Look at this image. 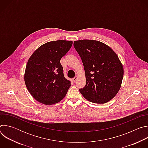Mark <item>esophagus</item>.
<instances>
[{"mask_svg":"<svg viewBox=\"0 0 148 148\" xmlns=\"http://www.w3.org/2000/svg\"><path fill=\"white\" fill-rule=\"evenodd\" d=\"M77 78H78V77H77V76H75V77H74V78H73V81L74 82H75V81H77Z\"/></svg>","mask_w":148,"mask_h":148,"instance_id":"esophagus-1","label":"esophagus"}]
</instances>
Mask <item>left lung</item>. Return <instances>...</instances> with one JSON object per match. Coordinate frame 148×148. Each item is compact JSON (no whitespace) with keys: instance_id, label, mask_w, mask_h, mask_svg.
I'll return each mask as SVG.
<instances>
[{"instance_id":"left-lung-1","label":"left lung","mask_w":148,"mask_h":148,"mask_svg":"<svg viewBox=\"0 0 148 148\" xmlns=\"http://www.w3.org/2000/svg\"><path fill=\"white\" fill-rule=\"evenodd\" d=\"M74 47L79 55L86 71V84L79 92L88 101L104 103L119 91L123 69L111 48L97 40L74 41Z\"/></svg>"}]
</instances>
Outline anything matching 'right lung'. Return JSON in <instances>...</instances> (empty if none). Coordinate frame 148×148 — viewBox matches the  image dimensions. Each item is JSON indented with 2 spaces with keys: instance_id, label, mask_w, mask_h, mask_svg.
I'll return each mask as SVG.
<instances>
[{
  "instance_id": "1",
  "label": "right lung",
  "mask_w": 148,
  "mask_h": 148,
  "mask_svg": "<svg viewBox=\"0 0 148 148\" xmlns=\"http://www.w3.org/2000/svg\"><path fill=\"white\" fill-rule=\"evenodd\" d=\"M72 41H49L39 47L29 59L25 73L26 87L42 103L52 105L65 97L71 86L63 73L61 58L71 49Z\"/></svg>"
}]
</instances>
